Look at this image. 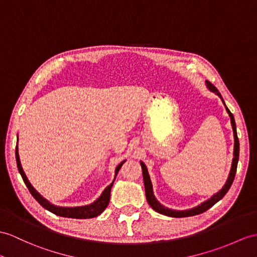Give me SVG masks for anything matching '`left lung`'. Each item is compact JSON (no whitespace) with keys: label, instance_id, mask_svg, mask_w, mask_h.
Instances as JSON below:
<instances>
[{"label":"left lung","instance_id":"obj_1","mask_svg":"<svg viewBox=\"0 0 257 257\" xmlns=\"http://www.w3.org/2000/svg\"><path fill=\"white\" fill-rule=\"evenodd\" d=\"M206 86L207 88L212 91L214 93L220 98L222 100V102L226 107V110L228 112V114L230 116V121H231V125H232V130H233V137H234V147H233V159H232V165H231V170L229 173V177L226 181V183L222 186V189L217 192L216 194H214L210 198H208L207 201H205L203 203H201L199 205H197L196 207L191 208V209H186V210H174V209H170L166 207L162 204H160L157 198L155 197L154 195V191H153V184H152V180H150L149 173L147 170L146 165L144 164L143 161H141V166H142V170H143V179H144V185H145V193H146V198L147 202L150 205L154 210H156L159 214H162L168 217H174V218H182V217H191V216H195V215H199L202 212L208 210L210 207H212L216 203H218L220 199L226 195L227 192L229 191L231 184H232L234 177H235V172H236V167H237V161H239V152H240V144H239V139H237V134H236V126H235V121L233 114L231 113L230 110L227 108L226 103H224L223 99L220 95V92L218 91V89L216 87L212 85L211 83H209L208 80H206Z\"/></svg>","mask_w":257,"mask_h":257}]
</instances>
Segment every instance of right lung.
Returning a JSON list of instances; mask_svg holds the SVG:
<instances>
[{
	"mask_svg": "<svg viewBox=\"0 0 257 257\" xmlns=\"http://www.w3.org/2000/svg\"><path fill=\"white\" fill-rule=\"evenodd\" d=\"M16 162H17V168L18 171H20L21 176L24 180L25 184L28 187L29 192L31 193V195L35 197V199L38 202L43 208H46L47 210L53 212L56 216L60 217H66V218H76V219H89V218H93L99 216L101 212L107 208V206L109 205L110 202V193H111V189L112 185H113V182L115 180L116 174L120 170L122 165L124 164L126 160H123L120 165H117V167L115 168V174H114V180L112 181V183L110 185H108L105 189L103 190V192L101 193L95 202L89 204V205H85V206H77V207H62V206H55L53 204L50 203L48 199H46L43 197L39 192H37V190L35 187L31 185V183L29 182V180L27 179L26 174H25L23 167L21 164V159H20V154H18V139H17V145H16Z\"/></svg>",
	"mask_w": 257,
	"mask_h": 257,
	"instance_id": "obj_1",
	"label": "right lung"
}]
</instances>
